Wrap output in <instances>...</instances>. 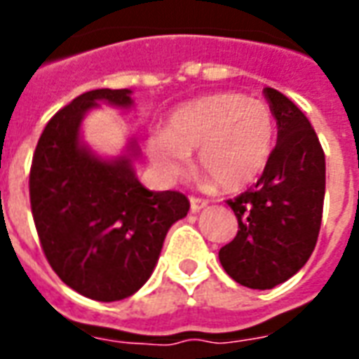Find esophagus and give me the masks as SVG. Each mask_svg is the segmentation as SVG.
<instances>
[{
  "label": "esophagus",
  "instance_id": "34e87169",
  "mask_svg": "<svg viewBox=\"0 0 359 359\" xmlns=\"http://www.w3.org/2000/svg\"><path fill=\"white\" fill-rule=\"evenodd\" d=\"M208 205V200L205 198H200V196H190V210L194 211H200L203 210Z\"/></svg>",
  "mask_w": 359,
  "mask_h": 359
}]
</instances>
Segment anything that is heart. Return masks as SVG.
<instances>
[{
    "instance_id": "1",
    "label": "heart",
    "mask_w": 359,
    "mask_h": 359,
    "mask_svg": "<svg viewBox=\"0 0 359 359\" xmlns=\"http://www.w3.org/2000/svg\"><path fill=\"white\" fill-rule=\"evenodd\" d=\"M275 146L269 105L241 94H217L180 107L165 133L146 142L148 157L165 179L184 172L196 149L200 171L223 190H241L265 171Z\"/></svg>"
}]
</instances>
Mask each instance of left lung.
I'll return each instance as SVG.
<instances>
[{"label":"left lung","mask_w":359,"mask_h":359,"mask_svg":"<svg viewBox=\"0 0 359 359\" xmlns=\"http://www.w3.org/2000/svg\"><path fill=\"white\" fill-rule=\"evenodd\" d=\"M277 144L262 177L233 200L238 233L219 250L236 283L267 290L304 267L316 248L325 198V154L308 117L286 95L264 90Z\"/></svg>","instance_id":"obj_1"}]
</instances>
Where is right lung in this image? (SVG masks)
<instances>
[{
    "mask_svg": "<svg viewBox=\"0 0 359 359\" xmlns=\"http://www.w3.org/2000/svg\"><path fill=\"white\" fill-rule=\"evenodd\" d=\"M128 107L130 90H90L59 109L38 140L28 177L43 256L86 298L133 296L156 267L169 226L190 210L182 192H151L130 159L102 161L79 144L84 113L97 102Z\"/></svg>",
    "mask_w": 359,
    "mask_h": 359,
    "instance_id": "add662e5",
    "label": "right lung"
}]
</instances>
